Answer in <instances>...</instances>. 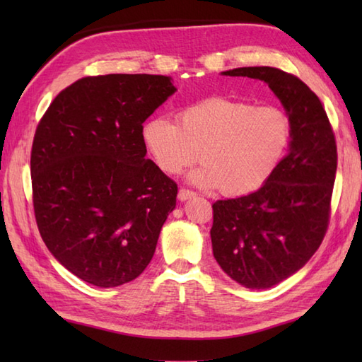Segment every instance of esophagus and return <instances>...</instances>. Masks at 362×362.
Segmentation results:
<instances>
[{"mask_svg": "<svg viewBox=\"0 0 362 362\" xmlns=\"http://www.w3.org/2000/svg\"><path fill=\"white\" fill-rule=\"evenodd\" d=\"M196 194H194V191H191V189H187V188H180L179 189V201H182V202H185V201H188V199H191V197H194Z\"/></svg>", "mask_w": 362, "mask_h": 362, "instance_id": "1", "label": "esophagus"}]
</instances>
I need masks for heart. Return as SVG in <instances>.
I'll return each instance as SVG.
<instances>
[{
    "instance_id": "heart-1",
    "label": "heart",
    "mask_w": 362,
    "mask_h": 362,
    "mask_svg": "<svg viewBox=\"0 0 362 362\" xmlns=\"http://www.w3.org/2000/svg\"><path fill=\"white\" fill-rule=\"evenodd\" d=\"M179 121L156 117L144 122L143 143L153 163L166 174H179L201 151L204 163L189 174V182L233 196L263 185L291 140V121L283 110L227 98L183 107Z\"/></svg>"
}]
</instances>
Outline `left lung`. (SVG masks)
Instances as JSON below:
<instances>
[{
	"label": "left lung",
	"instance_id": "8db88e82",
	"mask_svg": "<svg viewBox=\"0 0 362 362\" xmlns=\"http://www.w3.org/2000/svg\"><path fill=\"white\" fill-rule=\"evenodd\" d=\"M264 81L291 121L289 151L264 185L213 204V255L230 279L267 289L302 269L324 240L337 168L332 124L314 91L272 66L222 73Z\"/></svg>",
	"mask_w": 362,
	"mask_h": 362
}]
</instances>
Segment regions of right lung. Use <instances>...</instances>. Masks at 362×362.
Wrapping results in <instances>:
<instances>
[{
    "instance_id": "1",
    "label": "right lung",
    "mask_w": 362,
    "mask_h": 362,
    "mask_svg": "<svg viewBox=\"0 0 362 362\" xmlns=\"http://www.w3.org/2000/svg\"><path fill=\"white\" fill-rule=\"evenodd\" d=\"M169 76H88L60 91L30 152L38 232L81 280L115 288L153 257L177 183L146 158L143 122L175 93Z\"/></svg>"
}]
</instances>
